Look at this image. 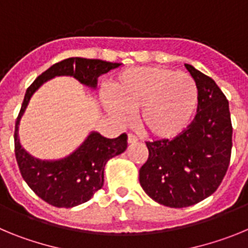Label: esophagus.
I'll use <instances>...</instances> for the list:
<instances>
[{
    "mask_svg": "<svg viewBox=\"0 0 248 248\" xmlns=\"http://www.w3.org/2000/svg\"><path fill=\"white\" fill-rule=\"evenodd\" d=\"M128 143L129 144H135L138 143V137L134 134H128Z\"/></svg>",
    "mask_w": 248,
    "mask_h": 248,
    "instance_id": "34e87169",
    "label": "esophagus"
}]
</instances>
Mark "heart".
Listing matches in <instances>:
<instances>
[{
	"mask_svg": "<svg viewBox=\"0 0 248 248\" xmlns=\"http://www.w3.org/2000/svg\"><path fill=\"white\" fill-rule=\"evenodd\" d=\"M113 100L107 109L120 123L139 110L148 134L172 138L189 125L198 108L199 91L189 74L165 67H134L120 72L109 84Z\"/></svg>",
	"mask_w": 248,
	"mask_h": 248,
	"instance_id": "1",
	"label": "heart"
}]
</instances>
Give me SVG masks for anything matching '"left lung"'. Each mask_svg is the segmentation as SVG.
<instances>
[{
	"instance_id": "left-lung-1",
	"label": "left lung",
	"mask_w": 248,
	"mask_h": 248,
	"mask_svg": "<svg viewBox=\"0 0 248 248\" xmlns=\"http://www.w3.org/2000/svg\"><path fill=\"white\" fill-rule=\"evenodd\" d=\"M185 67L198 87V113L174 139L146 141L149 157L139 170L144 191L175 209L195 205L217 190L232 149L229 100L212 78Z\"/></svg>"
}]
</instances>
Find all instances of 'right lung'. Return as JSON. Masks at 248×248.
<instances>
[{
  "label": "right lung",
  "instance_id": "right-lung-1",
  "mask_svg": "<svg viewBox=\"0 0 248 248\" xmlns=\"http://www.w3.org/2000/svg\"><path fill=\"white\" fill-rule=\"evenodd\" d=\"M100 59L73 57L56 63L43 72L27 88L15 128V154L22 177L34 194L56 207H73L91 200L104 184L105 164L111 157L124 153L128 137L123 133L115 139H108L99 133H91L84 143L69 156L46 161L31 156L22 148L18 139V125L28 102L45 82L57 76H71L91 88L97 87L98 77L119 67Z\"/></svg>",
  "mask_w": 248,
  "mask_h": 248
}]
</instances>
